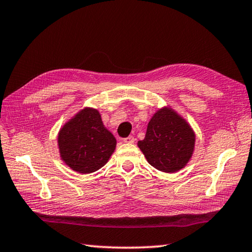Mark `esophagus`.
Masks as SVG:
<instances>
[{"instance_id":"34e87169","label":"esophagus","mask_w":252,"mask_h":252,"mask_svg":"<svg viewBox=\"0 0 252 252\" xmlns=\"http://www.w3.org/2000/svg\"><path fill=\"white\" fill-rule=\"evenodd\" d=\"M134 140H135V139H134L133 135H129L127 138L123 139V141H125L126 143H129V145H131V143H134Z\"/></svg>"}]
</instances>
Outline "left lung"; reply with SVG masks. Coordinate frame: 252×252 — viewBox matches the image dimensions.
Segmentation results:
<instances>
[{
    "label": "left lung",
    "mask_w": 252,
    "mask_h": 252,
    "mask_svg": "<svg viewBox=\"0 0 252 252\" xmlns=\"http://www.w3.org/2000/svg\"><path fill=\"white\" fill-rule=\"evenodd\" d=\"M138 147L156 169L176 173L189 163L193 156L195 132L176 111L165 106L150 119L146 137L138 141Z\"/></svg>",
    "instance_id": "obj_1"
}]
</instances>
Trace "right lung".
Wrapping results in <instances>:
<instances>
[{
	"label": "right lung",
	"instance_id": "add662e5",
	"mask_svg": "<svg viewBox=\"0 0 252 252\" xmlns=\"http://www.w3.org/2000/svg\"><path fill=\"white\" fill-rule=\"evenodd\" d=\"M57 140L62 160L79 174L102 168L117 147L114 135L93 107H84L69 119L59 130Z\"/></svg>",
	"mask_w": 252,
	"mask_h": 252
}]
</instances>
